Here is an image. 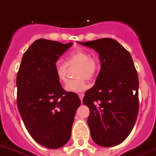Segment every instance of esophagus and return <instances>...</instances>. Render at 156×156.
<instances>
[{"mask_svg":"<svg viewBox=\"0 0 156 156\" xmlns=\"http://www.w3.org/2000/svg\"><path fill=\"white\" fill-rule=\"evenodd\" d=\"M78 96H79V98H80V100L82 101V98H83V97H84V94H82V93H81V94H78Z\"/></svg>","mask_w":156,"mask_h":156,"instance_id":"esophagus-1","label":"esophagus"}]
</instances>
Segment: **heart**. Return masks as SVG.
<instances>
[{"mask_svg":"<svg viewBox=\"0 0 156 156\" xmlns=\"http://www.w3.org/2000/svg\"><path fill=\"white\" fill-rule=\"evenodd\" d=\"M78 66L74 73L76 78L67 82L65 89L68 92H83L88 88L86 79L93 81L96 78L100 70V64L98 59L91 57L90 52L82 49L77 50L67 56L66 63L60 60L56 62L55 70L58 82L62 83L66 82L67 66Z\"/></svg>","mask_w":156,"mask_h":156,"instance_id":"b5f03b06","label":"heart"}]
</instances>
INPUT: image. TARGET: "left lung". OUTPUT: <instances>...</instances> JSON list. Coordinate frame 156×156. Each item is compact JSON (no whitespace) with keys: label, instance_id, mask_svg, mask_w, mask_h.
Listing matches in <instances>:
<instances>
[{"label":"left lung","instance_id":"obj_1","mask_svg":"<svg viewBox=\"0 0 156 156\" xmlns=\"http://www.w3.org/2000/svg\"><path fill=\"white\" fill-rule=\"evenodd\" d=\"M99 55L101 70L95 85L85 93L82 102L90 108L87 120L93 140L112 147L133 130L139 112V78L133 58L110 38L78 42Z\"/></svg>","mask_w":156,"mask_h":156}]
</instances>
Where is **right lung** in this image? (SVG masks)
Instances as JSON below:
<instances>
[{
	"label": "right lung",
	"mask_w": 156,
	"mask_h": 156,
	"mask_svg": "<svg viewBox=\"0 0 156 156\" xmlns=\"http://www.w3.org/2000/svg\"><path fill=\"white\" fill-rule=\"evenodd\" d=\"M72 43L40 39L23 54L16 76L17 107L31 136L40 145L57 149L70 140L81 101L57 79L55 65Z\"/></svg>",
	"instance_id": "add662e5"
}]
</instances>
